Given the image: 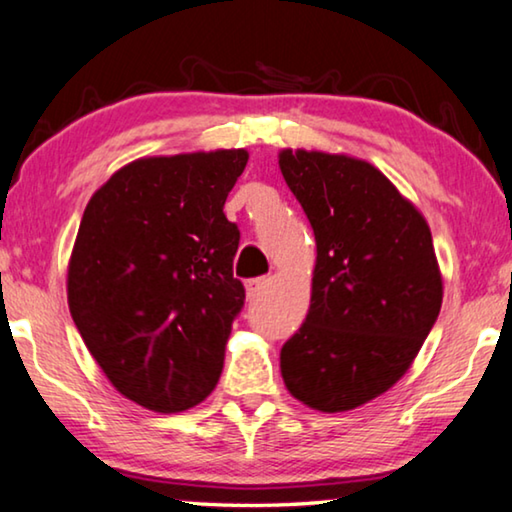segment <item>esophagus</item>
I'll list each match as a JSON object with an SVG mask.
<instances>
[{
  "mask_svg": "<svg viewBox=\"0 0 512 512\" xmlns=\"http://www.w3.org/2000/svg\"><path fill=\"white\" fill-rule=\"evenodd\" d=\"M266 285H269V278H253V280H248L246 282L248 299H255V296H259V292H262Z\"/></svg>",
  "mask_w": 512,
  "mask_h": 512,
  "instance_id": "34e87169",
  "label": "esophagus"
}]
</instances>
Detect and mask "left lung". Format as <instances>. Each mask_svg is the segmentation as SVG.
Wrapping results in <instances>:
<instances>
[{
	"mask_svg": "<svg viewBox=\"0 0 512 512\" xmlns=\"http://www.w3.org/2000/svg\"><path fill=\"white\" fill-rule=\"evenodd\" d=\"M278 165L317 243L310 310L282 345V379L310 409H356L411 368L437 322L432 232L368 160L282 149Z\"/></svg>",
	"mask_w": 512,
	"mask_h": 512,
	"instance_id": "left-lung-1",
	"label": "left lung"
}]
</instances>
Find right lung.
Segmentation results:
<instances>
[{
	"instance_id": "1",
	"label": "right lung",
	"mask_w": 512,
	"mask_h": 512,
	"mask_svg": "<svg viewBox=\"0 0 512 512\" xmlns=\"http://www.w3.org/2000/svg\"><path fill=\"white\" fill-rule=\"evenodd\" d=\"M246 149L137 158L91 195L68 262V308L110 384L144 409L200 404L223 372L246 289L227 195Z\"/></svg>"
}]
</instances>
